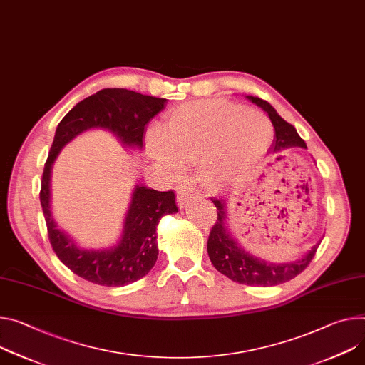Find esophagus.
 I'll return each mask as SVG.
<instances>
[{
    "label": "esophagus",
    "instance_id": "1",
    "mask_svg": "<svg viewBox=\"0 0 365 365\" xmlns=\"http://www.w3.org/2000/svg\"><path fill=\"white\" fill-rule=\"evenodd\" d=\"M190 197H192V195H190L189 192H186V190H179V192H178V205H179L180 208H185V207L190 202Z\"/></svg>",
    "mask_w": 365,
    "mask_h": 365
}]
</instances>
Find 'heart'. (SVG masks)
Listing matches in <instances>:
<instances>
[{"label": "heart", "mask_w": 365, "mask_h": 365, "mask_svg": "<svg viewBox=\"0 0 365 365\" xmlns=\"http://www.w3.org/2000/svg\"><path fill=\"white\" fill-rule=\"evenodd\" d=\"M274 140L269 118L221 98L189 102L175 108L151 132V155L170 175L195 161L196 178L211 190H222L252 178Z\"/></svg>", "instance_id": "obj_1"}]
</instances>
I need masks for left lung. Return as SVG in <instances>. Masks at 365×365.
<instances>
[{
    "label": "left lung",
    "instance_id": "obj_1",
    "mask_svg": "<svg viewBox=\"0 0 365 365\" xmlns=\"http://www.w3.org/2000/svg\"><path fill=\"white\" fill-rule=\"evenodd\" d=\"M246 97L252 103L267 112L274 125L275 138L269 148L271 154H278L291 147L307 148L306 143L297 134L295 128L285 122L267 101L253 96ZM212 202L217 208L218 218L210 233L207 249L215 269L231 281L253 287H272L295 278L309 267L320 243L314 245L302 259L294 262L275 263L260 259L245 250L242 245L231 236L227 221V197H220V200L214 197Z\"/></svg>",
    "mask_w": 365,
    "mask_h": 365
}]
</instances>
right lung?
<instances>
[{
    "mask_svg": "<svg viewBox=\"0 0 365 365\" xmlns=\"http://www.w3.org/2000/svg\"><path fill=\"white\" fill-rule=\"evenodd\" d=\"M165 98L126 88H103L77 103L59 122L45 163L41 204L48 236L59 260L76 275L97 285L123 287L145 277L158 256L160 218L178 212L175 192L137 185L132 192L119 242L108 249L80 247L61 230L51 211V172L61 150L90 129H105L130 150H143L145 125L164 109Z\"/></svg>",
    "mask_w": 365,
    "mask_h": 365,
    "instance_id": "1",
    "label": "right lung"
}]
</instances>
